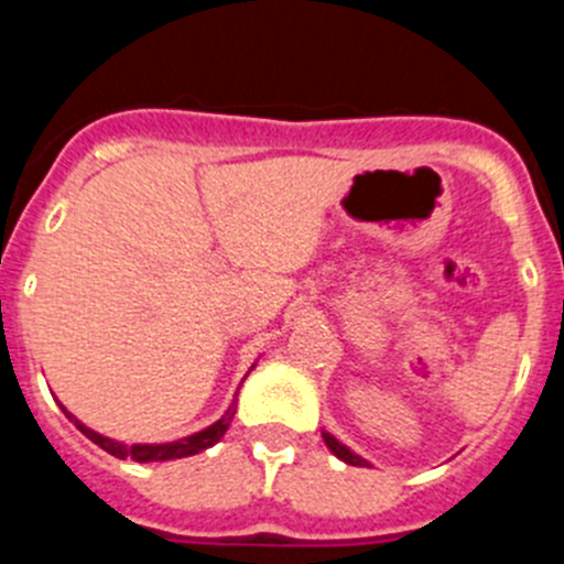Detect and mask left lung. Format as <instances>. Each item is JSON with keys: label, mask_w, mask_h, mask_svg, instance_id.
I'll return each instance as SVG.
<instances>
[{"label": "left lung", "mask_w": 564, "mask_h": 564, "mask_svg": "<svg viewBox=\"0 0 564 564\" xmlns=\"http://www.w3.org/2000/svg\"><path fill=\"white\" fill-rule=\"evenodd\" d=\"M322 437H325V443H327V449L333 452V455L338 457V460H344V463H350V466H361V468H370V460H364L361 455H356V452L350 449V446H344L341 441H338L336 435H330V432L327 430H322Z\"/></svg>", "instance_id": "1"}]
</instances>
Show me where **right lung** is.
<instances>
[{
	"label": "right lung",
	"instance_id": "obj_1",
	"mask_svg": "<svg viewBox=\"0 0 564 564\" xmlns=\"http://www.w3.org/2000/svg\"><path fill=\"white\" fill-rule=\"evenodd\" d=\"M253 367H257V361L251 364V370H253ZM251 370H248V372H251ZM58 406H62V412L69 417V421L76 423V430L82 432V435H87L89 441L96 443V446H101L104 452H109V455L118 457V460L163 463V460H181V457H192V455H200V452L212 449L214 443L220 441V437L228 432V426H231L234 412H237V395H234V401L228 403V410L223 412L220 421H214L212 426H206V430H200V432H194V435L177 437V441H169V443H123V441H115V437H107V435H101V432L84 426V423L78 421L73 412H67V406H64V403H58Z\"/></svg>",
	"mask_w": 564,
	"mask_h": 564
}]
</instances>
